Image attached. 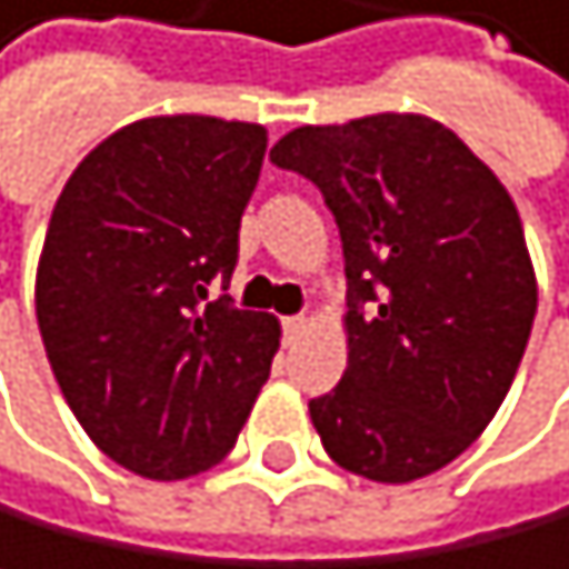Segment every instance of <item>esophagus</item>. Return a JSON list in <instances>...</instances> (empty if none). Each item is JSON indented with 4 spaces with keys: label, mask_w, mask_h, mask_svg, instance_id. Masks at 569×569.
Segmentation results:
<instances>
[{
    "label": "esophagus",
    "mask_w": 569,
    "mask_h": 569,
    "mask_svg": "<svg viewBox=\"0 0 569 569\" xmlns=\"http://www.w3.org/2000/svg\"><path fill=\"white\" fill-rule=\"evenodd\" d=\"M282 330H287V337L293 341V337L305 330V316H287V319H282Z\"/></svg>",
    "instance_id": "obj_1"
}]
</instances>
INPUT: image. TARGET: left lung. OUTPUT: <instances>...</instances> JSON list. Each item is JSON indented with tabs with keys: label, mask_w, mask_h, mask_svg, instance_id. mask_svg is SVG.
Segmentation results:
<instances>
[{
	"label": "left lung",
	"mask_w": 569,
	"mask_h": 569,
	"mask_svg": "<svg viewBox=\"0 0 569 569\" xmlns=\"http://www.w3.org/2000/svg\"><path fill=\"white\" fill-rule=\"evenodd\" d=\"M272 162L308 177L341 232L348 367L308 402L330 458L410 483L465 453L523 359L538 279L512 196L428 116L297 127Z\"/></svg>",
	"instance_id": "left-lung-1"
}]
</instances>
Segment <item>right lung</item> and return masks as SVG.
<instances>
[{"mask_svg":"<svg viewBox=\"0 0 569 569\" xmlns=\"http://www.w3.org/2000/svg\"><path fill=\"white\" fill-rule=\"evenodd\" d=\"M264 148L257 122L137 119L79 162L46 228V359L97 450L144 479L221 465L272 370L279 319L210 301Z\"/></svg>","mask_w":569,"mask_h":569,"instance_id":"obj_1","label":"right lung"}]
</instances>
